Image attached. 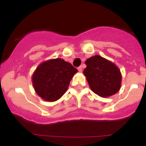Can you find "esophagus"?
<instances>
[{"instance_id": "34e87169", "label": "esophagus", "mask_w": 146, "mask_h": 146, "mask_svg": "<svg viewBox=\"0 0 146 146\" xmlns=\"http://www.w3.org/2000/svg\"><path fill=\"white\" fill-rule=\"evenodd\" d=\"M78 70H79V72H82V66H80L78 67Z\"/></svg>"}]
</instances>
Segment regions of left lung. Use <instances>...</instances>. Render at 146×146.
Segmentation results:
<instances>
[{
  "label": "left lung",
  "instance_id": "obj_1",
  "mask_svg": "<svg viewBox=\"0 0 146 146\" xmlns=\"http://www.w3.org/2000/svg\"><path fill=\"white\" fill-rule=\"evenodd\" d=\"M83 71L92 91L102 98L110 97L119 92L122 76L120 69L108 60L95 55L85 62Z\"/></svg>",
  "mask_w": 146,
  "mask_h": 146
}]
</instances>
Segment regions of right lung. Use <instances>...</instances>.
Instances as JSON below:
<instances>
[{
  "label": "right lung",
  "mask_w": 146,
  "mask_h": 146,
  "mask_svg": "<svg viewBox=\"0 0 146 146\" xmlns=\"http://www.w3.org/2000/svg\"><path fill=\"white\" fill-rule=\"evenodd\" d=\"M78 70L61 58L50 59L37 66L32 76L35 92L46 102H55L64 96Z\"/></svg>",
  "instance_id": "obj_1"
}]
</instances>
